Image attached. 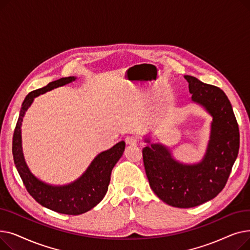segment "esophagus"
Returning <instances> with one entry per match:
<instances>
[{
  "label": "esophagus",
  "instance_id": "34e87169",
  "mask_svg": "<svg viewBox=\"0 0 250 250\" xmlns=\"http://www.w3.org/2000/svg\"><path fill=\"white\" fill-rule=\"evenodd\" d=\"M125 143L127 144V145L135 146L138 144V138H136L134 136H128L125 138Z\"/></svg>",
  "mask_w": 250,
  "mask_h": 250
}]
</instances>
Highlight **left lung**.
<instances>
[{
	"mask_svg": "<svg viewBox=\"0 0 250 250\" xmlns=\"http://www.w3.org/2000/svg\"><path fill=\"white\" fill-rule=\"evenodd\" d=\"M191 101L212 116L211 130L203 159L187 164L174 158L163 144L143 149V160L152 190L175 208H192L213 200L224 188L239 151V128L232 105L220 88L186 75Z\"/></svg>",
	"mask_w": 250,
	"mask_h": 250,
	"instance_id": "left-lung-1",
	"label": "left lung"
}]
</instances>
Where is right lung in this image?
Returning <instances> with one entry per match:
<instances>
[{
  "label": "right lung",
  "mask_w": 250,
  "mask_h": 250,
  "mask_svg": "<svg viewBox=\"0 0 250 250\" xmlns=\"http://www.w3.org/2000/svg\"><path fill=\"white\" fill-rule=\"evenodd\" d=\"M76 77L61 78L52 81L45 87L32 91L25 97L19 113L18 122L13 136V158L23 180L24 186L32 198L42 206L61 214L81 215L98 205L106 194L110 182V175L114 165L124 154L125 143L115 144L109 150L98 154L85 172L73 182L63 186H54L37 178L26 164L23 149L21 125L23 117L31 106L34 98L58 87L70 84Z\"/></svg>",
  "instance_id": "add662e5"
}]
</instances>
